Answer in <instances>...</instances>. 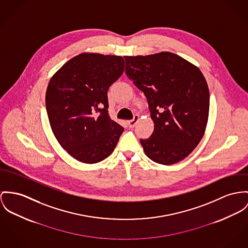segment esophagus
<instances>
[{"label":"esophagus","mask_w":248,"mask_h":248,"mask_svg":"<svg viewBox=\"0 0 248 248\" xmlns=\"http://www.w3.org/2000/svg\"><path fill=\"white\" fill-rule=\"evenodd\" d=\"M139 119H140L139 115H135L132 120H130V121H128V122H127V124H128V126H129L130 128H133L134 126L136 125V124L138 123Z\"/></svg>","instance_id":"esophagus-1"}]
</instances>
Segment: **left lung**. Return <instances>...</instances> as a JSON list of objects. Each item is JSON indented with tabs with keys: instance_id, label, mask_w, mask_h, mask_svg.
Wrapping results in <instances>:
<instances>
[{
	"instance_id": "left-lung-1",
	"label": "left lung",
	"mask_w": 248,
	"mask_h": 248,
	"mask_svg": "<svg viewBox=\"0 0 248 248\" xmlns=\"http://www.w3.org/2000/svg\"><path fill=\"white\" fill-rule=\"evenodd\" d=\"M125 74L147 99L155 128L140 140L153 161L171 165L191 154L209 119L210 92L201 71L170 52L124 57Z\"/></svg>"
}]
</instances>
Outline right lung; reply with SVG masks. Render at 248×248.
<instances>
[{"label":"right lung","instance_id":"add662e5","mask_svg":"<svg viewBox=\"0 0 248 248\" xmlns=\"http://www.w3.org/2000/svg\"><path fill=\"white\" fill-rule=\"evenodd\" d=\"M124 70L123 57L83 53L66 62L48 84L51 128L78 161L97 163L114 151L124 127L108 115V91Z\"/></svg>","mask_w":248,"mask_h":248}]
</instances>
